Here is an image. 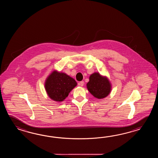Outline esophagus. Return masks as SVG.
<instances>
[{"label": "esophagus", "instance_id": "esophagus-1", "mask_svg": "<svg viewBox=\"0 0 158 158\" xmlns=\"http://www.w3.org/2000/svg\"><path fill=\"white\" fill-rule=\"evenodd\" d=\"M78 85L79 86H83L84 85V81H81V82H80L78 84Z\"/></svg>", "mask_w": 158, "mask_h": 158}]
</instances>
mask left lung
I'll return each instance as SVG.
<instances>
[{
    "mask_svg": "<svg viewBox=\"0 0 158 158\" xmlns=\"http://www.w3.org/2000/svg\"><path fill=\"white\" fill-rule=\"evenodd\" d=\"M86 86L87 90L91 94L99 99L107 97L111 91L110 81L106 77L101 76L98 72L91 74Z\"/></svg>",
    "mask_w": 158,
    "mask_h": 158,
    "instance_id": "left-lung-1",
    "label": "left lung"
}]
</instances>
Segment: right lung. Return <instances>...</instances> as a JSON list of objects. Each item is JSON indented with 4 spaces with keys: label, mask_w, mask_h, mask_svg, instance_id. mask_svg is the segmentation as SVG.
<instances>
[{
    "label": "right lung",
    "mask_w": 158,
    "mask_h": 158,
    "mask_svg": "<svg viewBox=\"0 0 158 158\" xmlns=\"http://www.w3.org/2000/svg\"><path fill=\"white\" fill-rule=\"evenodd\" d=\"M77 84L74 79L66 73L54 71L46 80L44 87L52 100L62 102Z\"/></svg>",
    "instance_id": "right-lung-1"
}]
</instances>
